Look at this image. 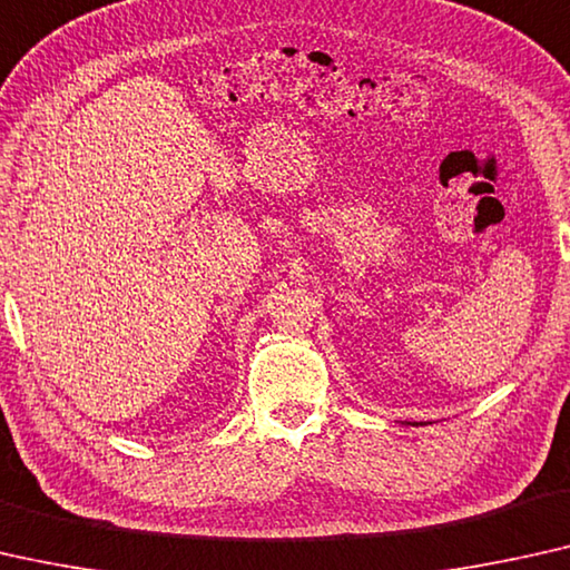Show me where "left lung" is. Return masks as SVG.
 I'll list each match as a JSON object with an SVG mask.
<instances>
[{
	"label": "left lung",
	"instance_id": "8db88e82",
	"mask_svg": "<svg viewBox=\"0 0 570 570\" xmlns=\"http://www.w3.org/2000/svg\"><path fill=\"white\" fill-rule=\"evenodd\" d=\"M413 426H419V423H413Z\"/></svg>",
	"mask_w": 570,
	"mask_h": 570
}]
</instances>
